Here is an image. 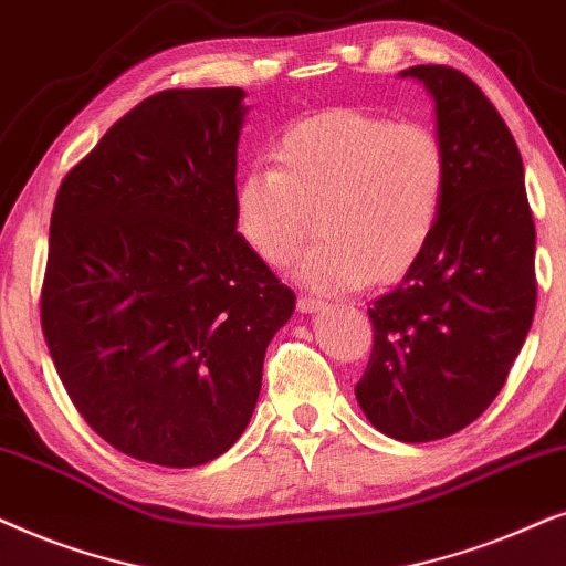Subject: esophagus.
Returning a JSON list of instances; mask_svg holds the SVG:
<instances>
[{
    "instance_id": "esophagus-1",
    "label": "esophagus",
    "mask_w": 566,
    "mask_h": 566,
    "mask_svg": "<svg viewBox=\"0 0 566 566\" xmlns=\"http://www.w3.org/2000/svg\"><path fill=\"white\" fill-rule=\"evenodd\" d=\"M323 307V300L321 297H313V295H300L297 297V311L300 313H318Z\"/></svg>"
}]
</instances>
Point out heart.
Returning a JSON list of instances; mask_svg holds the SVG:
<instances>
[{
  "label": "heart",
  "instance_id": "b5f03b06",
  "mask_svg": "<svg viewBox=\"0 0 566 566\" xmlns=\"http://www.w3.org/2000/svg\"><path fill=\"white\" fill-rule=\"evenodd\" d=\"M274 168H248L232 188L243 243L271 266L318 240L297 263L318 292L401 279L434 235L448 188L446 149L419 124L328 108L290 124Z\"/></svg>",
  "mask_w": 566,
  "mask_h": 566
}]
</instances>
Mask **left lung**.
I'll return each instance as SVG.
<instances>
[{
	"label": "left lung",
	"mask_w": 566,
	"mask_h": 566,
	"mask_svg": "<svg viewBox=\"0 0 566 566\" xmlns=\"http://www.w3.org/2000/svg\"><path fill=\"white\" fill-rule=\"evenodd\" d=\"M434 101L448 188L401 284L370 307L373 354L354 396L401 442L461 432L500 394L536 313V224L523 157L476 82L442 64L401 72Z\"/></svg>",
	"instance_id": "left-lung-1"
}]
</instances>
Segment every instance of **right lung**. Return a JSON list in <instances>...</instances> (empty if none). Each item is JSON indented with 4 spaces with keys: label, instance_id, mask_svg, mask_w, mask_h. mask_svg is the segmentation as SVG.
Returning a JSON list of instances; mask_svg holds the SVG:
<instances>
[{
    "label": "right lung",
    "instance_id": "1",
    "mask_svg": "<svg viewBox=\"0 0 566 566\" xmlns=\"http://www.w3.org/2000/svg\"><path fill=\"white\" fill-rule=\"evenodd\" d=\"M240 87L163 90L59 186L41 290L82 419L137 461L193 469L235 446L295 292L232 217Z\"/></svg>",
    "mask_w": 566,
    "mask_h": 566
}]
</instances>
